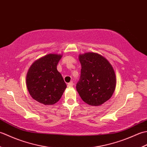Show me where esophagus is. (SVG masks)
Here are the masks:
<instances>
[{
    "label": "esophagus",
    "instance_id": "obj_1",
    "mask_svg": "<svg viewBox=\"0 0 147 147\" xmlns=\"http://www.w3.org/2000/svg\"><path fill=\"white\" fill-rule=\"evenodd\" d=\"M73 86V83L72 82L67 83V87H69V88H70V87H72Z\"/></svg>",
    "mask_w": 147,
    "mask_h": 147
}]
</instances>
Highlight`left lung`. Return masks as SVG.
I'll return each mask as SVG.
<instances>
[{
    "label": "left lung",
    "mask_w": 147,
    "mask_h": 147,
    "mask_svg": "<svg viewBox=\"0 0 147 147\" xmlns=\"http://www.w3.org/2000/svg\"><path fill=\"white\" fill-rule=\"evenodd\" d=\"M82 65L76 90L88 105L98 106L109 100L115 90L116 79L113 67L102 55L94 52L79 55Z\"/></svg>",
    "instance_id": "obj_1"
}]
</instances>
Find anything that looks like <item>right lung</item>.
Masks as SVG:
<instances>
[{
    "instance_id": "obj_1",
    "label": "right lung",
    "mask_w": 147,
    "mask_h": 147,
    "mask_svg": "<svg viewBox=\"0 0 147 147\" xmlns=\"http://www.w3.org/2000/svg\"><path fill=\"white\" fill-rule=\"evenodd\" d=\"M60 54H50L36 60L26 75V86L31 96L43 105L57 102L66 88L61 74L57 69Z\"/></svg>"
}]
</instances>
